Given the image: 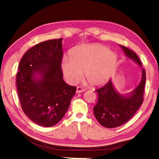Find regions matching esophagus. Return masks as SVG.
<instances>
[{"label":"esophagus","mask_w":159,"mask_h":159,"mask_svg":"<svg viewBox=\"0 0 159 159\" xmlns=\"http://www.w3.org/2000/svg\"><path fill=\"white\" fill-rule=\"evenodd\" d=\"M85 90V88L84 87L79 86V87H77V88H76V93H80Z\"/></svg>","instance_id":"esophagus-1"}]
</instances>
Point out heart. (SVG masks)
<instances>
[{"label":"heart","mask_w":159,"mask_h":159,"mask_svg":"<svg viewBox=\"0 0 159 159\" xmlns=\"http://www.w3.org/2000/svg\"><path fill=\"white\" fill-rule=\"evenodd\" d=\"M117 63V55L105 45L87 44L74 48L69 57L63 58L61 68L64 79L70 84L79 82L84 71L90 84L98 86L111 79Z\"/></svg>","instance_id":"heart-1"}]
</instances>
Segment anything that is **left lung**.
Returning a JSON list of instances; mask_svg holds the SVG:
<instances>
[{"label":"left lung","instance_id":"left-lung-1","mask_svg":"<svg viewBox=\"0 0 159 159\" xmlns=\"http://www.w3.org/2000/svg\"><path fill=\"white\" fill-rule=\"evenodd\" d=\"M128 58L142 66L141 61L137 54L128 48L120 45ZM146 83V72L142 69V79L138 87L129 95H121L116 92L111 80L95 91L98 100L93 107L94 115L102 126L108 128L118 127L128 121L142 105L144 98V90Z\"/></svg>","mask_w":159,"mask_h":159}]
</instances>
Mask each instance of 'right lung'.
Instances as JSON below:
<instances>
[{"label": "right lung", "mask_w": 159, "mask_h": 159, "mask_svg": "<svg viewBox=\"0 0 159 159\" xmlns=\"http://www.w3.org/2000/svg\"><path fill=\"white\" fill-rule=\"evenodd\" d=\"M62 39L49 40L30 48L21 58L16 77L23 111L36 124L51 127L69 109L76 88L64 81L61 64ZM40 76L37 79L36 74Z\"/></svg>", "instance_id": "add662e5"}]
</instances>
